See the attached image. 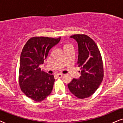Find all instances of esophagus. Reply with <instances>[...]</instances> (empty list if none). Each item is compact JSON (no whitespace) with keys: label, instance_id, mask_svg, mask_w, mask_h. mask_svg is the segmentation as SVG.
<instances>
[{"label":"esophagus","instance_id":"obj_1","mask_svg":"<svg viewBox=\"0 0 123 123\" xmlns=\"http://www.w3.org/2000/svg\"><path fill=\"white\" fill-rule=\"evenodd\" d=\"M62 76V74H56V77L58 78H61Z\"/></svg>","mask_w":123,"mask_h":123}]
</instances>
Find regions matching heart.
<instances>
[{
  "instance_id": "obj_1",
  "label": "heart",
  "mask_w": 123,
  "mask_h": 123,
  "mask_svg": "<svg viewBox=\"0 0 123 123\" xmlns=\"http://www.w3.org/2000/svg\"><path fill=\"white\" fill-rule=\"evenodd\" d=\"M70 45V44H65L64 46H63V48H64L65 47H66L68 46V45Z\"/></svg>"
}]
</instances>
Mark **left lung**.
I'll list each match as a JSON object with an SVG mask.
<instances>
[{
    "label": "left lung",
    "mask_w": 123,
    "mask_h": 123,
    "mask_svg": "<svg viewBox=\"0 0 123 123\" xmlns=\"http://www.w3.org/2000/svg\"><path fill=\"white\" fill-rule=\"evenodd\" d=\"M78 44V65L81 69L79 79H73L68 84L70 91L80 99L90 97L100 86L104 76L101 53L94 41L85 34L70 37Z\"/></svg>",
    "instance_id": "left-lung-1"
}]
</instances>
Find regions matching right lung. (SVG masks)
<instances>
[{"instance_id":"obj_1","label":"right lung","mask_w":123,"mask_h":123,"mask_svg":"<svg viewBox=\"0 0 123 123\" xmlns=\"http://www.w3.org/2000/svg\"><path fill=\"white\" fill-rule=\"evenodd\" d=\"M61 37H34L26 42L19 61V85L22 92L36 102L44 100L50 94L55 78L41 71L39 65L44 63L48 52L58 43Z\"/></svg>"}]
</instances>
